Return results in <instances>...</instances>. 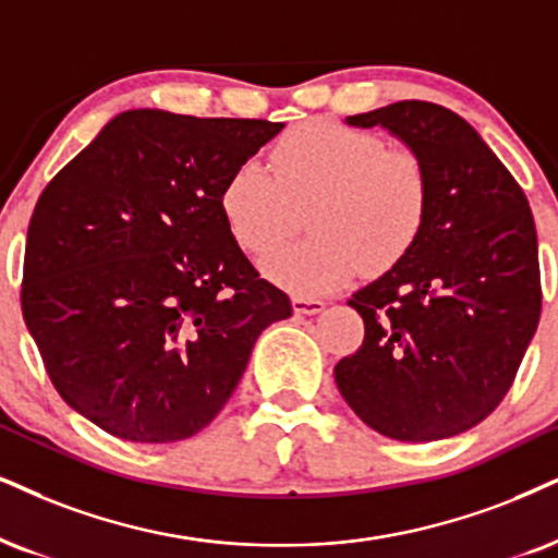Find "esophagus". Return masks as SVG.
<instances>
[{
  "instance_id": "obj_1",
  "label": "esophagus",
  "mask_w": 558,
  "mask_h": 558,
  "mask_svg": "<svg viewBox=\"0 0 558 558\" xmlns=\"http://www.w3.org/2000/svg\"><path fill=\"white\" fill-rule=\"evenodd\" d=\"M326 307V302L315 300V298H294L292 300V311L298 315H318Z\"/></svg>"
}]
</instances>
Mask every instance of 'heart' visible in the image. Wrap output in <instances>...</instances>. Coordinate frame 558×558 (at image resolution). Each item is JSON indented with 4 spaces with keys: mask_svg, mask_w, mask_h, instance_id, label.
<instances>
[{
    "mask_svg": "<svg viewBox=\"0 0 558 558\" xmlns=\"http://www.w3.org/2000/svg\"><path fill=\"white\" fill-rule=\"evenodd\" d=\"M312 206L314 238L275 248ZM426 209V170L411 149L385 147L373 132L311 121L274 144L271 170L251 157L222 189L232 235L260 271L287 290L318 298L352 281L362 266L380 271L414 243Z\"/></svg>",
    "mask_w": 558,
    "mask_h": 558,
    "instance_id": "obj_1",
    "label": "heart"
}]
</instances>
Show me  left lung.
<instances>
[{
	"mask_svg": "<svg viewBox=\"0 0 558 558\" xmlns=\"http://www.w3.org/2000/svg\"><path fill=\"white\" fill-rule=\"evenodd\" d=\"M422 160L426 209L393 268L352 294L364 341L336 364L343 401L401 442L471 429L497 409L541 318L538 238L510 170L469 121L401 100L347 116Z\"/></svg>",
	"mask_w": 558,
	"mask_h": 558,
	"instance_id": "left-lung-1",
	"label": "left lung"
}]
</instances>
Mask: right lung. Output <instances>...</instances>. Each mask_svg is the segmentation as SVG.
Returning <instances> with one entry per match:
<instances>
[{
    "instance_id": "right-lung-1",
    "label": "right lung",
    "mask_w": 558,
    "mask_h": 558,
    "mask_svg": "<svg viewBox=\"0 0 558 558\" xmlns=\"http://www.w3.org/2000/svg\"><path fill=\"white\" fill-rule=\"evenodd\" d=\"M281 129L126 111L40 194L23 318L59 396L108 435L194 437L238 388L260 331L292 315L222 215L227 178Z\"/></svg>"
}]
</instances>
